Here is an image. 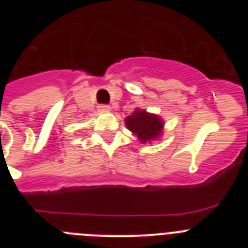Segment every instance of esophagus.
Here are the masks:
<instances>
[{
  "label": "esophagus",
  "mask_w": 248,
  "mask_h": 248,
  "mask_svg": "<svg viewBox=\"0 0 248 248\" xmlns=\"http://www.w3.org/2000/svg\"><path fill=\"white\" fill-rule=\"evenodd\" d=\"M98 109H99V111H109V110H110V107H109V105L102 104V105H99V107H98Z\"/></svg>",
  "instance_id": "34e87169"
}]
</instances>
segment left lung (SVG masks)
Instances as JSON below:
<instances>
[{
	"instance_id": "8db88e82",
	"label": "left lung",
	"mask_w": 248,
	"mask_h": 248,
	"mask_svg": "<svg viewBox=\"0 0 248 248\" xmlns=\"http://www.w3.org/2000/svg\"><path fill=\"white\" fill-rule=\"evenodd\" d=\"M125 125L141 144L151 143L161 138L164 133L163 118L157 114L149 113L145 109L137 108L134 113L125 118Z\"/></svg>"
}]
</instances>
